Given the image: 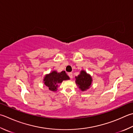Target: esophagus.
<instances>
[{"instance_id": "obj_1", "label": "esophagus", "mask_w": 133, "mask_h": 133, "mask_svg": "<svg viewBox=\"0 0 133 133\" xmlns=\"http://www.w3.org/2000/svg\"><path fill=\"white\" fill-rule=\"evenodd\" d=\"M68 75H69V76L70 78H71V79L72 78V72H69Z\"/></svg>"}]
</instances>
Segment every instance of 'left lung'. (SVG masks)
<instances>
[{"mask_svg":"<svg viewBox=\"0 0 133 133\" xmlns=\"http://www.w3.org/2000/svg\"><path fill=\"white\" fill-rule=\"evenodd\" d=\"M75 83L82 92L89 89L92 84V78L89 74L84 70H81L80 74L75 77Z\"/></svg>","mask_w":133,"mask_h":133,"instance_id":"1","label":"left lung"}]
</instances>
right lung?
I'll list each match as a JSON object with an SVG mask.
<instances>
[{
  "instance_id": "obj_1",
  "label": "right lung",
  "mask_w": 133,
  "mask_h": 133,
  "mask_svg": "<svg viewBox=\"0 0 133 133\" xmlns=\"http://www.w3.org/2000/svg\"><path fill=\"white\" fill-rule=\"evenodd\" d=\"M68 79H70V78L64 71H62L61 72L53 71L45 75L44 78V84L49 88V90L55 92L57 90L58 84L62 83L63 81Z\"/></svg>"
}]
</instances>
